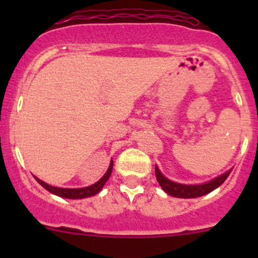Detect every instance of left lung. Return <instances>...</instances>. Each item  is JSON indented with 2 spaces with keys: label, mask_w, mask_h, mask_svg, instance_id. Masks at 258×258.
Wrapping results in <instances>:
<instances>
[{
  "label": "left lung",
  "mask_w": 258,
  "mask_h": 258,
  "mask_svg": "<svg viewBox=\"0 0 258 258\" xmlns=\"http://www.w3.org/2000/svg\"><path fill=\"white\" fill-rule=\"evenodd\" d=\"M232 170L226 171L222 175L217 176L216 178L211 179L209 182H205V183L200 184H183L178 183V182L171 181L167 177L162 175V172L160 171V168L156 165L155 172H156V178H157L158 183L162 187L163 191L166 194H168L172 197H178V199H195V197H201L204 195L210 194L213 189H216L217 187H220L223 182L226 181V178L228 177V175L231 173Z\"/></svg>",
  "instance_id": "1"
}]
</instances>
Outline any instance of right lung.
I'll use <instances>...</instances> for the list:
<instances>
[{"mask_svg":"<svg viewBox=\"0 0 258 258\" xmlns=\"http://www.w3.org/2000/svg\"><path fill=\"white\" fill-rule=\"evenodd\" d=\"M112 167H113V161L111 160L110 166H108V170L106 171L105 175L98 179L96 183L91 184V186H88V187H82V188H62V187H54V186H51V184L46 183V182H43L42 179H40L37 177H35V178H36V181H37L38 183L43 187V188H46L48 192L56 195V196L63 197V199H71V200L87 199V197L95 196V195H97L98 192L102 189V187L105 186V183L108 181L111 173H112Z\"/></svg>","mask_w":258,"mask_h":258,"instance_id":"1","label":"right lung"}]
</instances>
